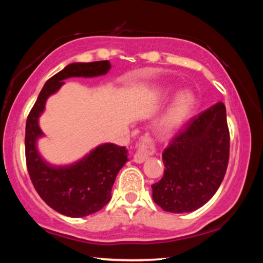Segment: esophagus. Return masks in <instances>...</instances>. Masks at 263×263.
Returning a JSON list of instances; mask_svg holds the SVG:
<instances>
[{"mask_svg":"<svg viewBox=\"0 0 263 263\" xmlns=\"http://www.w3.org/2000/svg\"><path fill=\"white\" fill-rule=\"evenodd\" d=\"M155 145L152 138L148 135H145L140 138L139 145H138L137 152L133 155V160L136 163H142L147 160L151 155L155 153Z\"/></svg>","mask_w":263,"mask_h":263,"instance_id":"obj_1","label":"esophagus"}]
</instances>
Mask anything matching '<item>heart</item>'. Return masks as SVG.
<instances>
[{
  "mask_svg": "<svg viewBox=\"0 0 263 263\" xmlns=\"http://www.w3.org/2000/svg\"><path fill=\"white\" fill-rule=\"evenodd\" d=\"M175 90V87L164 86L153 91L152 97L157 101H163L174 94ZM195 95L190 90L184 89L177 92L159 119L158 125L160 130L166 133L179 130L188 121L195 109Z\"/></svg>",
  "mask_w": 263,
  "mask_h": 263,
  "instance_id": "1",
  "label": "heart"
}]
</instances>
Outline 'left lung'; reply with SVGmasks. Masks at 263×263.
Listing matches in <instances>:
<instances>
[{
    "instance_id": "1",
    "label": "left lung",
    "mask_w": 263,
    "mask_h": 263,
    "mask_svg": "<svg viewBox=\"0 0 263 263\" xmlns=\"http://www.w3.org/2000/svg\"><path fill=\"white\" fill-rule=\"evenodd\" d=\"M229 157L226 108L218 102L191 118L163 151L164 173L152 185L153 201L168 212L197 210L219 188Z\"/></svg>"
}]
</instances>
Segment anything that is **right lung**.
I'll return each instance as SVG.
<instances>
[{
	"label": "right lung",
	"instance_id": "add662e5",
	"mask_svg": "<svg viewBox=\"0 0 263 263\" xmlns=\"http://www.w3.org/2000/svg\"><path fill=\"white\" fill-rule=\"evenodd\" d=\"M110 68L108 60L66 66L47 80L26 119L25 158L30 179L43 201L61 215L86 217L108 204L116 176L128 160L127 149L115 144H103L73 164L53 166L37 149V140L44 136L39 117L45 109L46 100L59 90L64 80L100 77Z\"/></svg>",
	"mask_w": 263,
	"mask_h": 263
}]
</instances>
